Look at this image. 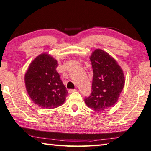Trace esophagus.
Returning a JSON list of instances; mask_svg holds the SVG:
<instances>
[{
  "mask_svg": "<svg viewBox=\"0 0 151 151\" xmlns=\"http://www.w3.org/2000/svg\"><path fill=\"white\" fill-rule=\"evenodd\" d=\"M76 91V89H70L68 90V92L69 93H73V92H75Z\"/></svg>",
  "mask_w": 151,
  "mask_h": 151,
  "instance_id": "esophagus-1",
  "label": "esophagus"
}]
</instances>
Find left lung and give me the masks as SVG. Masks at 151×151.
<instances>
[{
	"instance_id": "obj_1",
	"label": "left lung",
	"mask_w": 151,
	"mask_h": 151,
	"mask_svg": "<svg viewBox=\"0 0 151 151\" xmlns=\"http://www.w3.org/2000/svg\"><path fill=\"white\" fill-rule=\"evenodd\" d=\"M90 59L94 74L92 92L84 102L95 111H103L118 100L124 87V74L116 59L102 49H95Z\"/></svg>"
}]
</instances>
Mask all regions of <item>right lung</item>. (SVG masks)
Returning a JSON list of instances; mask_svg holds the SVG:
<instances>
[{"label":"right lung","instance_id":"1","mask_svg":"<svg viewBox=\"0 0 151 151\" xmlns=\"http://www.w3.org/2000/svg\"><path fill=\"white\" fill-rule=\"evenodd\" d=\"M57 61L48 53L35 57L24 76L27 92L33 102L43 109L61 106L68 92L57 72Z\"/></svg>","mask_w":151,"mask_h":151}]
</instances>
